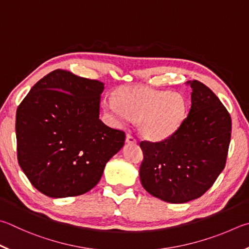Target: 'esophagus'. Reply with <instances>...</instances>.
I'll return each mask as SVG.
<instances>
[{"instance_id":"esophagus-1","label":"esophagus","mask_w":249,"mask_h":249,"mask_svg":"<svg viewBox=\"0 0 249 249\" xmlns=\"http://www.w3.org/2000/svg\"><path fill=\"white\" fill-rule=\"evenodd\" d=\"M126 142H127V143H136L137 139H136V137L133 136V135L127 134V135H126Z\"/></svg>"}]
</instances>
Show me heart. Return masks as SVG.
<instances>
[{
    "label": "heart",
    "instance_id": "b5f03b06",
    "mask_svg": "<svg viewBox=\"0 0 249 249\" xmlns=\"http://www.w3.org/2000/svg\"><path fill=\"white\" fill-rule=\"evenodd\" d=\"M107 111L117 124L139 121L140 132L150 140H162L178 130L186 117L187 107L179 93L146 87H126L115 100L105 101Z\"/></svg>",
    "mask_w": 249,
    "mask_h": 249
}]
</instances>
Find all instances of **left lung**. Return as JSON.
I'll return each instance as SVG.
<instances>
[{
	"instance_id": "left-lung-1",
	"label": "left lung",
	"mask_w": 249,
	"mask_h": 249,
	"mask_svg": "<svg viewBox=\"0 0 249 249\" xmlns=\"http://www.w3.org/2000/svg\"><path fill=\"white\" fill-rule=\"evenodd\" d=\"M187 84L192 106L180 127L162 142L139 143L142 187L171 203L199 198L213 185L225 166L231 140V116L222 102L200 81Z\"/></svg>"
}]
</instances>
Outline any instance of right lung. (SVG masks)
I'll return each mask as SVG.
<instances>
[{"instance_id":"add662e5","label":"right lung","mask_w":249,"mask_h":249,"mask_svg":"<svg viewBox=\"0 0 249 249\" xmlns=\"http://www.w3.org/2000/svg\"><path fill=\"white\" fill-rule=\"evenodd\" d=\"M105 84L55 70L16 112L17 159L29 182L52 198L83 195L100 180L125 133L99 119Z\"/></svg>"}]
</instances>
